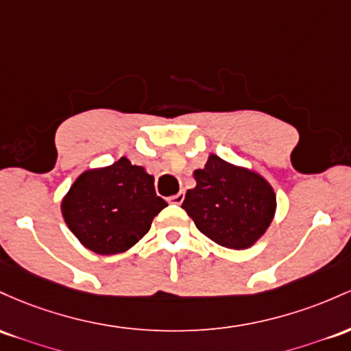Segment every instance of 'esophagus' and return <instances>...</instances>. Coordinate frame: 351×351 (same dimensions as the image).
<instances>
[{
  "instance_id": "obj_1",
  "label": "esophagus",
  "mask_w": 351,
  "mask_h": 351,
  "mask_svg": "<svg viewBox=\"0 0 351 351\" xmlns=\"http://www.w3.org/2000/svg\"><path fill=\"white\" fill-rule=\"evenodd\" d=\"M184 197H186V194H184V192H179V194L169 197V202L176 204V206H180V204L184 202Z\"/></svg>"
}]
</instances>
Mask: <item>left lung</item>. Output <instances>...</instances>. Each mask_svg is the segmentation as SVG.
<instances>
[{
    "mask_svg": "<svg viewBox=\"0 0 351 351\" xmlns=\"http://www.w3.org/2000/svg\"><path fill=\"white\" fill-rule=\"evenodd\" d=\"M182 208L195 227L227 249H249L265 234L274 219L275 192L263 177L212 154L194 172Z\"/></svg>",
    "mask_w": 351,
    "mask_h": 351,
    "instance_id": "1",
    "label": "left lung"
}]
</instances>
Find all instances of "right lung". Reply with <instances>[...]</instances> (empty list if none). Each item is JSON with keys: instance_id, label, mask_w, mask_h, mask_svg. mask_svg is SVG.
Returning <instances> with one entry per match:
<instances>
[{"instance_id": "right-lung-1", "label": "right lung", "mask_w": 351, "mask_h": 351, "mask_svg": "<svg viewBox=\"0 0 351 351\" xmlns=\"http://www.w3.org/2000/svg\"><path fill=\"white\" fill-rule=\"evenodd\" d=\"M164 207L167 202L156 194L154 177L125 157L81 174L61 206L71 232L101 255L131 249Z\"/></svg>"}]
</instances>
